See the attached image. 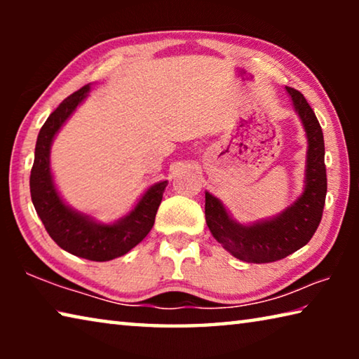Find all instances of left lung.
Listing matches in <instances>:
<instances>
[{
  "mask_svg": "<svg viewBox=\"0 0 359 359\" xmlns=\"http://www.w3.org/2000/svg\"><path fill=\"white\" fill-rule=\"evenodd\" d=\"M294 112L307 137L304 190L280 214L253 223L234 220L224 204L205 191V223L217 242L247 263H272L299 250L312 239L321 222L326 198L323 131L302 93L287 87Z\"/></svg>",
  "mask_w": 359,
  "mask_h": 359,
  "instance_id": "1",
  "label": "left lung"
}]
</instances>
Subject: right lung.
<instances>
[{
	"mask_svg": "<svg viewBox=\"0 0 359 359\" xmlns=\"http://www.w3.org/2000/svg\"><path fill=\"white\" fill-rule=\"evenodd\" d=\"M88 92L90 83L68 96L42 125L36 141L29 191L36 214L58 247L90 261H111L128 253L150 233L168 180L149 187L128 214L111 223L98 222L66 204L53 180L50 149L58 131L87 100Z\"/></svg>",
	"mask_w": 359,
	"mask_h": 359,
	"instance_id": "1",
	"label": "right lung"
}]
</instances>
